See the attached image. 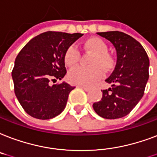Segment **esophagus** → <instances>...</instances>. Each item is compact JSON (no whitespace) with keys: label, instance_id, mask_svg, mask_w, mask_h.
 Wrapping results in <instances>:
<instances>
[{"label":"esophagus","instance_id":"obj_1","mask_svg":"<svg viewBox=\"0 0 157 157\" xmlns=\"http://www.w3.org/2000/svg\"><path fill=\"white\" fill-rule=\"evenodd\" d=\"M78 87H82V89H84L85 91H89V90H90V87H87V86H84V85H81V84H79V85H78Z\"/></svg>","mask_w":157,"mask_h":157}]
</instances>
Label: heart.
<instances>
[{
	"instance_id": "obj_1",
	"label": "heart",
	"mask_w": 157,
	"mask_h": 157,
	"mask_svg": "<svg viewBox=\"0 0 157 157\" xmlns=\"http://www.w3.org/2000/svg\"><path fill=\"white\" fill-rule=\"evenodd\" d=\"M85 49L93 53L91 59V67L77 66L70 70L68 79L71 83L81 85H92L102 77L104 71L110 70L114 65V58L108 53V47L103 40L99 37H91L83 43ZM80 58V52L76 46L72 45L68 47L65 53V64L68 66H74Z\"/></svg>"
}]
</instances>
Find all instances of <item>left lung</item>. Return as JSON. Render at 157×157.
<instances>
[{"instance_id": "1", "label": "left lung", "mask_w": 157, "mask_h": 157, "mask_svg": "<svg viewBox=\"0 0 157 157\" xmlns=\"http://www.w3.org/2000/svg\"><path fill=\"white\" fill-rule=\"evenodd\" d=\"M115 47L117 60L115 70L105 82L111 87L102 90V98L93 103L101 117L119 119L131 112L142 99L149 78V59L139 42L119 31L97 33Z\"/></svg>"}]
</instances>
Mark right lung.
Instances as JSON below:
<instances>
[{
	"instance_id": "right-lung-1",
	"label": "right lung",
	"mask_w": 157,
	"mask_h": 157,
	"mask_svg": "<svg viewBox=\"0 0 157 157\" xmlns=\"http://www.w3.org/2000/svg\"><path fill=\"white\" fill-rule=\"evenodd\" d=\"M82 33L48 31L37 35L19 52L12 70L14 93L24 110L32 117L49 120L65 110L75 87L61 80L66 74L65 53Z\"/></svg>"
}]
</instances>
